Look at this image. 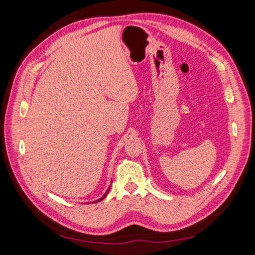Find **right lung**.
Returning a JSON list of instances; mask_svg holds the SVG:
<instances>
[{"label":"right lung","instance_id":"1","mask_svg":"<svg viewBox=\"0 0 255 255\" xmlns=\"http://www.w3.org/2000/svg\"><path fill=\"white\" fill-rule=\"evenodd\" d=\"M109 191H110V188H109V189H107V191L105 192V195H104V196H103V197H102L101 199H99V200H97V201H95V202H99V201H101V200H103V199H104V198L106 197V195H107V194H109ZM92 203H94V202H92Z\"/></svg>","mask_w":255,"mask_h":255}]
</instances>
